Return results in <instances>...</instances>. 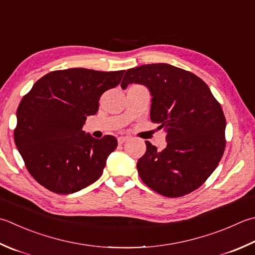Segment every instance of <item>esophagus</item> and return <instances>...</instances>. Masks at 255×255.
<instances>
[{"label":"esophagus","mask_w":255,"mask_h":255,"mask_svg":"<svg viewBox=\"0 0 255 255\" xmlns=\"http://www.w3.org/2000/svg\"><path fill=\"white\" fill-rule=\"evenodd\" d=\"M129 139V137H118V143L123 144L124 142H126Z\"/></svg>","instance_id":"obj_1"}]
</instances>
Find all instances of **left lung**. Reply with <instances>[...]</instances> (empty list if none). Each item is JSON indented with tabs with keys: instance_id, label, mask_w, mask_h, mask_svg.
Wrapping results in <instances>:
<instances>
[{
	"instance_id": "8db88e82",
	"label": "left lung",
	"mask_w": 255,
	"mask_h": 255,
	"mask_svg": "<svg viewBox=\"0 0 255 255\" xmlns=\"http://www.w3.org/2000/svg\"><path fill=\"white\" fill-rule=\"evenodd\" d=\"M132 83L149 88L151 122L167 132L162 151L146 141L138 174L164 197L186 196L206 182L223 156L227 122L221 105L200 77L169 64L127 69L121 86Z\"/></svg>"
}]
</instances>
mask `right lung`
Wrapping results in <instances>:
<instances>
[{
	"mask_svg": "<svg viewBox=\"0 0 255 255\" xmlns=\"http://www.w3.org/2000/svg\"><path fill=\"white\" fill-rule=\"evenodd\" d=\"M125 71L68 68L45 75L19 103L14 141L31 176L47 190L68 194L99 179L117 139L83 130L99 98L121 83Z\"/></svg>",
	"mask_w": 255,
	"mask_h": 255,
	"instance_id": "1",
	"label": "right lung"
}]
</instances>
